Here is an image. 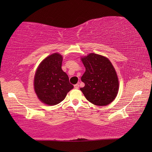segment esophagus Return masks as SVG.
Returning a JSON list of instances; mask_svg holds the SVG:
<instances>
[{
  "label": "esophagus",
  "instance_id": "34e87169",
  "mask_svg": "<svg viewBox=\"0 0 152 152\" xmlns=\"http://www.w3.org/2000/svg\"><path fill=\"white\" fill-rule=\"evenodd\" d=\"M74 88H75V89H79V85L78 84L74 85Z\"/></svg>",
  "mask_w": 152,
  "mask_h": 152
}]
</instances>
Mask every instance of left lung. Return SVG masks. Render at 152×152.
<instances>
[{"instance_id":"8db88e82","label":"left lung","mask_w":152,"mask_h":152,"mask_svg":"<svg viewBox=\"0 0 152 152\" xmlns=\"http://www.w3.org/2000/svg\"><path fill=\"white\" fill-rule=\"evenodd\" d=\"M86 72L81 77L85 84L80 89L89 102L98 106L112 103L117 95L119 83L115 70L104 56L90 53L81 58Z\"/></svg>"}]
</instances>
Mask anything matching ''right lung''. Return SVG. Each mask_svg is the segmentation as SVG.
<instances>
[{"label":"right lung","instance_id":"obj_1","mask_svg":"<svg viewBox=\"0 0 152 152\" xmlns=\"http://www.w3.org/2000/svg\"><path fill=\"white\" fill-rule=\"evenodd\" d=\"M63 57L54 53L40 63L34 77V89L40 102L49 106L57 104L73 88L61 69Z\"/></svg>","mask_w":152,"mask_h":152}]
</instances>
